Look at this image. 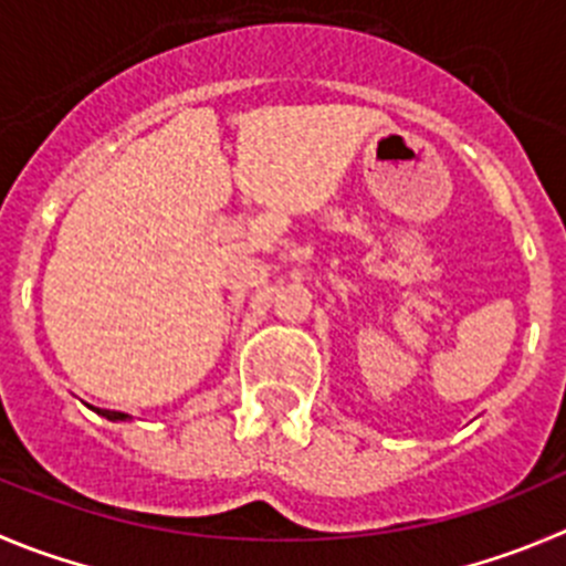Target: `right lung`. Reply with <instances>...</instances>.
Returning <instances> with one entry per match:
<instances>
[{"instance_id": "add662e5", "label": "right lung", "mask_w": 566, "mask_h": 566, "mask_svg": "<svg viewBox=\"0 0 566 566\" xmlns=\"http://www.w3.org/2000/svg\"><path fill=\"white\" fill-rule=\"evenodd\" d=\"M92 410H94V413L105 416L108 421H128L130 419L128 413H119V410H99V408H92Z\"/></svg>"}]
</instances>
